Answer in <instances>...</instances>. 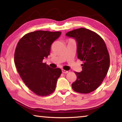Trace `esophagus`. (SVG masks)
I'll return each mask as SVG.
<instances>
[{"mask_svg":"<svg viewBox=\"0 0 122 122\" xmlns=\"http://www.w3.org/2000/svg\"><path fill=\"white\" fill-rule=\"evenodd\" d=\"M62 72L63 73H65V74H67L68 73V71H65V70L64 69H62Z\"/></svg>","mask_w":122,"mask_h":122,"instance_id":"34e87169","label":"esophagus"}]
</instances>
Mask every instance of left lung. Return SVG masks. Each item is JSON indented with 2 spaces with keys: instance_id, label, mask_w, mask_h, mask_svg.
<instances>
[{
  "instance_id": "obj_1",
  "label": "left lung",
  "mask_w": 122,
  "mask_h": 122,
  "mask_svg": "<svg viewBox=\"0 0 122 122\" xmlns=\"http://www.w3.org/2000/svg\"><path fill=\"white\" fill-rule=\"evenodd\" d=\"M66 35L76 39L77 57L83 62L82 71L75 72L77 78L72 83V88L79 93H90L101 85L108 71L110 56L106 43L96 33L84 28Z\"/></svg>"
}]
</instances>
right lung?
Masks as SVG:
<instances>
[{
    "instance_id": "add662e5",
    "label": "right lung",
    "mask_w": 122,
    "mask_h": 122,
    "mask_svg": "<svg viewBox=\"0 0 122 122\" xmlns=\"http://www.w3.org/2000/svg\"><path fill=\"white\" fill-rule=\"evenodd\" d=\"M61 32L28 33L20 39L14 53V63L22 81L33 92L47 96L55 90L61 69L51 68L43 59L50 54L51 45Z\"/></svg>"
}]
</instances>
